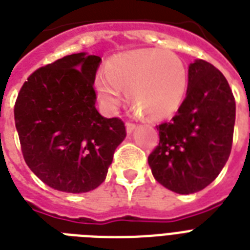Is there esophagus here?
I'll list each match as a JSON object with an SVG mask.
<instances>
[{
	"label": "esophagus",
	"instance_id": "1",
	"mask_svg": "<svg viewBox=\"0 0 250 250\" xmlns=\"http://www.w3.org/2000/svg\"><path fill=\"white\" fill-rule=\"evenodd\" d=\"M125 127H127V133H132L135 131V128H136V125L132 123V122H127Z\"/></svg>",
	"mask_w": 250,
	"mask_h": 250
}]
</instances>
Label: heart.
<instances>
[{
	"label": "heart",
	"instance_id": "heart-1",
	"mask_svg": "<svg viewBox=\"0 0 250 250\" xmlns=\"http://www.w3.org/2000/svg\"><path fill=\"white\" fill-rule=\"evenodd\" d=\"M186 66L175 53L137 49L113 57L106 72L96 78V92L102 106L114 113L127 90L129 102L149 119L170 117L180 107L187 90Z\"/></svg>",
	"mask_w": 250,
	"mask_h": 250
}]
</instances>
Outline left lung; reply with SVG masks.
<instances>
[{
  "label": "left lung",
  "instance_id": "left-lung-1",
  "mask_svg": "<svg viewBox=\"0 0 250 250\" xmlns=\"http://www.w3.org/2000/svg\"><path fill=\"white\" fill-rule=\"evenodd\" d=\"M235 115V97L225 75L206 61L190 63L178 113L157 125L160 143L148 157L154 179L182 194L209 186L229 160Z\"/></svg>",
  "mask_w": 250,
  "mask_h": 250
}]
</instances>
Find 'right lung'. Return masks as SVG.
Segmentation results:
<instances>
[{"label": "right lung", "mask_w": 250, "mask_h": 250, "mask_svg": "<svg viewBox=\"0 0 250 250\" xmlns=\"http://www.w3.org/2000/svg\"><path fill=\"white\" fill-rule=\"evenodd\" d=\"M101 58L76 53L37 68L19 90L14 118L23 157L53 189L84 193L106 178L125 122L96 109Z\"/></svg>", "instance_id": "add662e5"}]
</instances>
